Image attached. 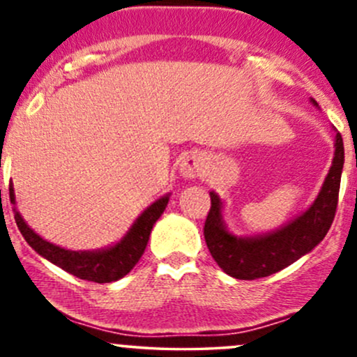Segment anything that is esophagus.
Returning <instances> with one entry per match:
<instances>
[{
  "instance_id": "34e87169",
  "label": "esophagus",
  "mask_w": 357,
  "mask_h": 357,
  "mask_svg": "<svg viewBox=\"0 0 357 357\" xmlns=\"http://www.w3.org/2000/svg\"><path fill=\"white\" fill-rule=\"evenodd\" d=\"M179 169H181V174L184 178H196V176L202 174L203 166L196 155H186V158L181 161Z\"/></svg>"
}]
</instances>
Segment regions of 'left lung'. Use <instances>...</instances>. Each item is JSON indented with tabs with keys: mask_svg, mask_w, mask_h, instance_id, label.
<instances>
[{
	"mask_svg": "<svg viewBox=\"0 0 357 357\" xmlns=\"http://www.w3.org/2000/svg\"><path fill=\"white\" fill-rule=\"evenodd\" d=\"M342 166L344 144L341 134L337 132L333 166L312 206L280 230L257 238H236L228 233L221 221L218 195L210 192L211 206L204 221L203 233L208 250L220 268L240 280H255L289 267L302 255L309 253L315 245L321 243L329 231L337 210Z\"/></svg>",
	"mask_w": 357,
	"mask_h": 357,
	"instance_id": "left-lung-1",
	"label": "left lung"
}]
</instances>
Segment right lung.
Wrapping results in <instances>:
<instances>
[{
	"label": "right lung",
	"mask_w": 357,
	"mask_h": 357,
	"mask_svg": "<svg viewBox=\"0 0 357 357\" xmlns=\"http://www.w3.org/2000/svg\"><path fill=\"white\" fill-rule=\"evenodd\" d=\"M10 199L15 204L13 188L10 186ZM169 196H162L161 199L151 204L147 210L139 216L136 223L132 225L130 231L124 236L121 243L107 250H99V252H70L56 247L50 241L43 240L24 223L22 215L15 211V221L18 225V230L22 231L24 240L28 241L36 253L50 260L56 267L63 268L65 272L82 278V280L97 282V284H109L116 282L130 272L139 258L144 253L147 241H149L151 230L158 221L162 211L166 210Z\"/></svg>",
	"instance_id": "add662e5"
}]
</instances>
